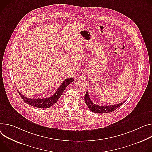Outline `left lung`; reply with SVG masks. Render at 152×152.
<instances>
[{
	"label": "left lung",
	"mask_w": 152,
	"mask_h": 152,
	"mask_svg": "<svg viewBox=\"0 0 152 152\" xmlns=\"http://www.w3.org/2000/svg\"><path fill=\"white\" fill-rule=\"evenodd\" d=\"M86 104H87L88 108L91 110V112L96 113H110L112 112L118 108H119L120 106H121L124 102H126L124 101L119 104H115V105H98L94 104L90 99L88 93L87 91L84 97Z\"/></svg>",
	"instance_id": "obj_1"
}]
</instances>
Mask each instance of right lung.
Wrapping results in <instances>:
<instances>
[{"instance_id":"right-lung-1","label":"right lung","mask_w":152,"mask_h":152,"mask_svg":"<svg viewBox=\"0 0 152 152\" xmlns=\"http://www.w3.org/2000/svg\"><path fill=\"white\" fill-rule=\"evenodd\" d=\"M73 81V78H68L64 80L61 85L59 86V87L58 88L57 91L55 92V93L47 98L31 99L25 97L23 94L20 93V92H18L20 94V96L25 103L37 108H48L58 101V100L59 99L63 93L64 91L65 90V88Z\"/></svg>"}]
</instances>
